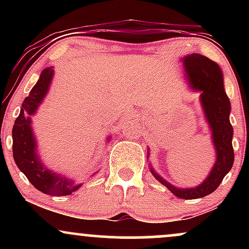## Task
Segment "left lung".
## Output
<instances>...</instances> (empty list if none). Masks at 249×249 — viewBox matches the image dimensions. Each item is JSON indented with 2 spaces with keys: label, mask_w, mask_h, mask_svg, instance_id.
<instances>
[{
  "label": "left lung",
  "mask_w": 249,
  "mask_h": 249,
  "mask_svg": "<svg viewBox=\"0 0 249 249\" xmlns=\"http://www.w3.org/2000/svg\"><path fill=\"white\" fill-rule=\"evenodd\" d=\"M186 72V81L193 91H200V103L205 118L212 131V141L216 159L210 174L199 186L178 188L161 178L152 167L153 177L174 196L181 199H198L208 196L221 184L234 162L232 145L233 127L230 122L231 103L224 89V78L219 65L200 53H191L181 59Z\"/></svg>",
  "instance_id": "obj_1"
}]
</instances>
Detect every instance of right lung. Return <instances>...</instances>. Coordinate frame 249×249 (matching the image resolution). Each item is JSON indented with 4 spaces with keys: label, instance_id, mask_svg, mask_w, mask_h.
I'll return each instance as SVG.
<instances>
[{
    "label": "right lung",
    "instance_id": "obj_1",
    "mask_svg": "<svg viewBox=\"0 0 249 249\" xmlns=\"http://www.w3.org/2000/svg\"><path fill=\"white\" fill-rule=\"evenodd\" d=\"M53 77V67L45 68L35 87L31 89L29 96L25 97L21 112L13 127V156L17 167L24 173L34 187L42 193L61 196L75 192L82 184H75L72 179L53 172L43 164L36 152L37 142L31 128V116L35 115L47 96Z\"/></svg>",
    "mask_w": 249,
    "mask_h": 249
}]
</instances>
